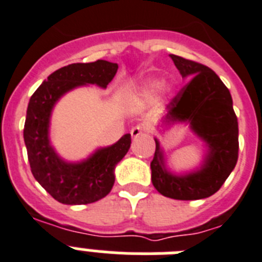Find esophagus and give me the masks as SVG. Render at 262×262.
<instances>
[{
	"label": "esophagus",
	"mask_w": 262,
	"mask_h": 262,
	"mask_svg": "<svg viewBox=\"0 0 262 262\" xmlns=\"http://www.w3.org/2000/svg\"><path fill=\"white\" fill-rule=\"evenodd\" d=\"M143 130H145V128H143L142 125H137V126H134V128H132L130 134L133 138H137V137L141 136V134L143 133Z\"/></svg>",
	"instance_id": "obj_1"
}]
</instances>
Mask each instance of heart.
<instances>
[{"mask_svg":"<svg viewBox=\"0 0 262 262\" xmlns=\"http://www.w3.org/2000/svg\"><path fill=\"white\" fill-rule=\"evenodd\" d=\"M151 86L155 87V89H159V87L162 86V82H152Z\"/></svg>","mask_w":262,"mask_h":262,"instance_id":"obj_1","label":"heart"}]
</instances>
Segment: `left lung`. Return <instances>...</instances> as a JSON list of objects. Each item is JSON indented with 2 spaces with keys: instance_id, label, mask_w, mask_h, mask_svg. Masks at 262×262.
<instances>
[{
  "instance_id": "1",
  "label": "left lung",
  "mask_w": 262,
  "mask_h": 262,
  "mask_svg": "<svg viewBox=\"0 0 262 262\" xmlns=\"http://www.w3.org/2000/svg\"><path fill=\"white\" fill-rule=\"evenodd\" d=\"M187 86L167 105L162 125L188 124L205 145L199 168L184 173L167 167L164 150L155 140L154 159L150 163L151 181L160 194L173 200H201L222 187L237 162L239 128L232 98L218 75L202 63L169 55Z\"/></svg>"
}]
</instances>
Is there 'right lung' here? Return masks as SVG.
Returning <instances> with one entry per match:
<instances>
[{"label": "right lung", "instance_id": "add662e5", "mask_svg": "<svg viewBox=\"0 0 262 262\" xmlns=\"http://www.w3.org/2000/svg\"><path fill=\"white\" fill-rule=\"evenodd\" d=\"M117 69V63L104 60L70 63L52 73L28 102L23 138L31 172L61 204L86 205L104 199L114 187L115 168L128 152L132 140L130 134H124L116 143L96 148L86 159L65 160L49 137L53 108L65 94L78 87L95 84L107 89Z\"/></svg>", "mask_w": 262, "mask_h": 262}]
</instances>
